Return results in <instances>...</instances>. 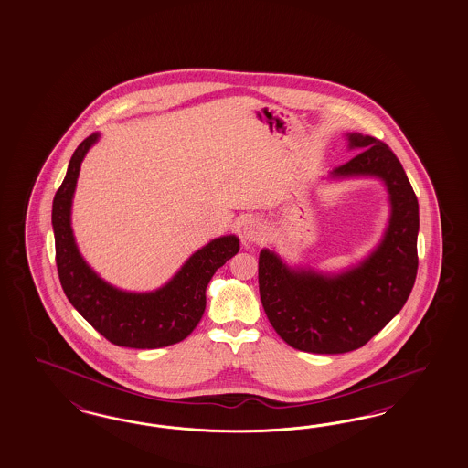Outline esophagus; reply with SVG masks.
I'll return each instance as SVG.
<instances>
[{
    "mask_svg": "<svg viewBox=\"0 0 468 468\" xmlns=\"http://www.w3.org/2000/svg\"><path fill=\"white\" fill-rule=\"evenodd\" d=\"M264 237H266L264 225L259 221L258 218H249V219L243 223V240H245V242H262Z\"/></svg>",
    "mask_w": 468,
    "mask_h": 468,
    "instance_id": "esophagus-1",
    "label": "esophagus"
}]
</instances>
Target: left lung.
Listing matches in <instances>:
<instances>
[{"label": "left lung", "mask_w": 468, "mask_h": 468, "mask_svg": "<svg viewBox=\"0 0 468 468\" xmlns=\"http://www.w3.org/2000/svg\"><path fill=\"white\" fill-rule=\"evenodd\" d=\"M351 161L330 179L378 177L390 216L384 237L367 258L340 273L291 268L270 249L259 254V293L276 334L293 349L342 355L363 347L408 301L419 270V200L401 162L380 140L349 133Z\"/></svg>", "instance_id": "8db88e82"}]
</instances>
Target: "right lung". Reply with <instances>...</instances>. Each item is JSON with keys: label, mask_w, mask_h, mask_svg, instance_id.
Returning a JSON list of instances; mask_svg holds the SVG:
<instances>
[{"label": "right lung", "mask_w": 468, "mask_h": 468, "mask_svg": "<svg viewBox=\"0 0 468 468\" xmlns=\"http://www.w3.org/2000/svg\"><path fill=\"white\" fill-rule=\"evenodd\" d=\"M98 138L100 133H93L76 148L53 198L51 225L62 289L82 318L115 346L157 349L176 344L186 339L200 322L212 274L240 250V242L235 235L214 239L186 259L157 291H121L101 280L82 259L70 226L81 162Z\"/></svg>", "instance_id": "obj_1"}]
</instances>
